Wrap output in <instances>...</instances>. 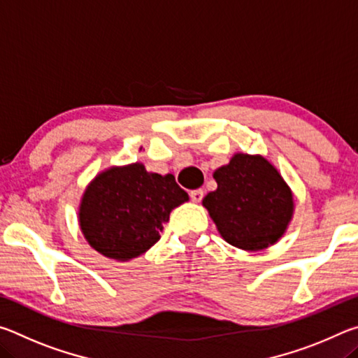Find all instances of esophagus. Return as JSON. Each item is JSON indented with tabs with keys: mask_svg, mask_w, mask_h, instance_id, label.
<instances>
[{
	"mask_svg": "<svg viewBox=\"0 0 358 358\" xmlns=\"http://www.w3.org/2000/svg\"><path fill=\"white\" fill-rule=\"evenodd\" d=\"M189 197L192 202H201L202 197H203V191L202 189H194L189 192Z\"/></svg>",
	"mask_w": 358,
	"mask_h": 358,
	"instance_id": "obj_1",
	"label": "esophagus"
}]
</instances>
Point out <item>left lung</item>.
Returning a JSON list of instances; mask_svg holds the SVG:
<instances>
[{
	"label": "left lung",
	"mask_w": 358,
	"mask_h": 358,
	"mask_svg": "<svg viewBox=\"0 0 358 358\" xmlns=\"http://www.w3.org/2000/svg\"><path fill=\"white\" fill-rule=\"evenodd\" d=\"M216 191L203 207L229 245L260 251L275 245L292 220V191L264 156L237 153L215 171Z\"/></svg>",
	"instance_id": "1"
}]
</instances>
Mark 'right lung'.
<instances>
[{
	"label": "right lung",
	"mask_w": 358,
	"mask_h": 358,
	"mask_svg": "<svg viewBox=\"0 0 358 358\" xmlns=\"http://www.w3.org/2000/svg\"><path fill=\"white\" fill-rule=\"evenodd\" d=\"M172 173L145 171L141 162L96 175L78 207V222L90 246L108 259L131 260L148 251L171 211L187 202Z\"/></svg>",
	"instance_id": "add662e5"
}]
</instances>
